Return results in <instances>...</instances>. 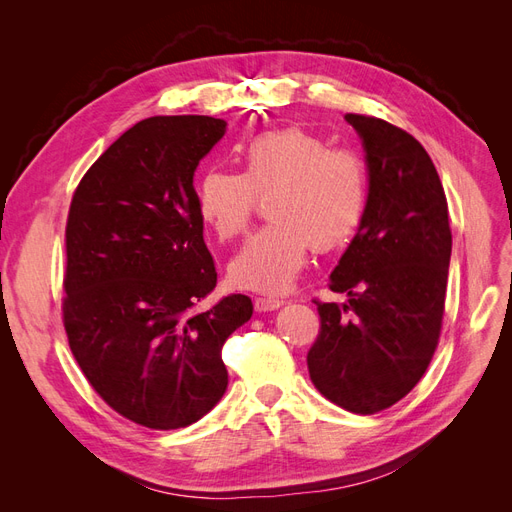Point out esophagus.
Instances as JSON below:
<instances>
[{
  "label": "esophagus",
  "mask_w": 512,
  "mask_h": 512,
  "mask_svg": "<svg viewBox=\"0 0 512 512\" xmlns=\"http://www.w3.org/2000/svg\"><path fill=\"white\" fill-rule=\"evenodd\" d=\"M280 305H284V301L275 299V297H258L254 301L256 312H273V309H277Z\"/></svg>",
  "instance_id": "1"
}]
</instances>
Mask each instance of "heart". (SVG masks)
I'll list each match as a JSON object with an SVG mask.
<instances>
[{"label":"heart","instance_id":"1","mask_svg":"<svg viewBox=\"0 0 512 512\" xmlns=\"http://www.w3.org/2000/svg\"><path fill=\"white\" fill-rule=\"evenodd\" d=\"M239 175L205 170L196 181V207L213 235L230 241L247 230L256 198L267 196V226L230 260L235 286L284 292L305 265L307 250L327 254L350 241L367 207L365 158L303 128L254 136L239 156Z\"/></svg>","mask_w":512,"mask_h":512}]
</instances>
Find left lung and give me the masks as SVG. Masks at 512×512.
I'll return each mask as SVG.
<instances>
[{
    "label": "left lung",
    "mask_w": 512,
    "mask_h": 512,
    "mask_svg": "<svg viewBox=\"0 0 512 512\" xmlns=\"http://www.w3.org/2000/svg\"><path fill=\"white\" fill-rule=\"evenodd\" d=\"M346 121L367 153V207L329 282L348 303L314 301L320 331L307 369L339 408L376 414L414 389L438 348L453 237L423 145L378 117Z\"/></svg>",
    "instance_id": "1"
}]
</instances>
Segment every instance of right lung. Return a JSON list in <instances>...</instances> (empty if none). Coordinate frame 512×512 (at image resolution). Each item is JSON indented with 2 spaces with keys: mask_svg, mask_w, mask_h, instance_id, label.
I'll use <instances>...</instances> for the list:
<instances>
[{
  "mask_svg": "<svg viewBox=\"0 0 512 512\" xmlns=\"http://www.w3.org/2000/svg\"><path fill=\"white\" fill-rule=\"evenodd\" d=\"M226 132L207 115L138 121L76 185L66 224L64 327L94 391L149 429L196 423L222 399V346L245 294L192 312L218 282L194 173Z\"/></svg>",
  "mask_w": 512,
  "mask_h": 512,
  "instance_id": "right-lung-1",
  "label": "right lung"
}]
</instances>
